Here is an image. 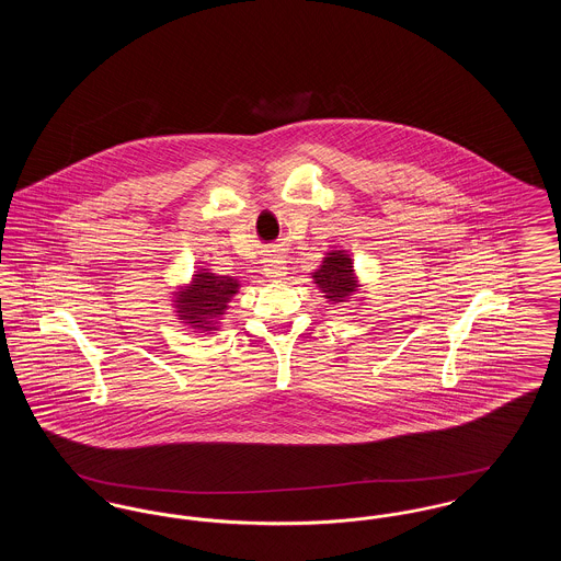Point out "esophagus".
<instances>
[{"label": "esophagus", "mask_w": 561, "mask_h": 561, "mask_svg": "<svg viewBox=\"0 0 561 561\" xmlns=\"http://www.w3.org/2000/svg\"><path fill=\"white\" fill-rule=\"evenodd\" d=\"M265 263H267L265 265V273H267V277H271V279H282L286 275V268L288 267H286V261L282 256L273 254Z\"/></svg>", "instance_id": "obj_1"}]
</instances>
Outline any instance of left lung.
Returning a JSON list of instances; mask_svg holds the SVG:
<instances>
[{
    "mask_svg": "<svg viewBox=\"0 0 561 561\" xmlns=\"http://www.w3.org/2000/svg\"><path fill=\"white\" fill-rule=\"evenodd\" d=\"M311 277L313 284L323 293V298H328V302L332 305L347 302L362 288L353 268V261L345 250L325 252L320 268H316Z\"/></svg>",
    "mask_w": 561,
    "mask_h": 561,
    "instance_id": "obj_1",
    "label": "left lung"
}]
</instances>
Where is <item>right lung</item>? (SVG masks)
<instances>
[{"label": "right lung", "instance_id": "right-lung-1", "mask_svg": "<svg viewBox=\"0 0 561 561\" xmlns=\"http://www.w3.org/2000/svg\"><path fill=\"white\" fill-rule=\"evenodd\" d=\"M240 293V282L229 275H216L210 268H197L187 286L174 293V313L195 332L210 334L227 313L231 298Z\"/></svg>", "mask_w": 561, "mask_h": 561}]
</instances>
